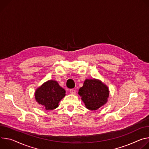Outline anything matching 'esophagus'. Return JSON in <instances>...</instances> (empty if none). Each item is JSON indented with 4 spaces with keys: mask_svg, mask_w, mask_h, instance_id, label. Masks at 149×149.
<instances>
[{
    "mask_svg": "<svg viewBox=\"0 0 149 149\" xmlns=\"http://www.w3.org/2000/svg\"><path fill=\"white\" fill-rule=\"evenodd\" d=\"M76 92V91L75 89H70V92L72 94H75Z\"/></svg>",
    "mask_w": 149,
    "mask_h": 149,
    "instance_id": "34e87169",
    "label": "esophagus"
}]
</instances>
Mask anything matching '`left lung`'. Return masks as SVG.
Wrapping results in <instances>:
<instances>
[{"label":"left lung","instance_id":"left-lung-1","mask_svg":"<svg viewBox=\"0 0 149 149\" xmlns=\"http://www.w3.org/2000/svg\"><path fill=\"white\" fill-rule=\"evenodd\" d=\"M78 93L81 97V100L86 107L95 111L107 102L109 90L100 80L86 79L84 81V86L79 89Z\"/></svg>","mask_w":149,"mask_h":149}]
</instances>
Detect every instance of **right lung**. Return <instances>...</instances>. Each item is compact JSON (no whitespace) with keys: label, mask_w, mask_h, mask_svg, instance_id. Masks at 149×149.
<instances>
[{"label":"right lung","mask_w":149,"mask_h":149,"mask_svg":"<svg viewBox=\"0 0 149 149\" xmlns=\"http://www.w3.org/2000/svg\"><path fill=\"white\" fill-rule=\"evenodd\" d=\"M65 90L54 80H48L38 88L35 93L37 102L46 110H52L58 106V103L65 95Z\"/></svg>","instance_id":"obj_1"}]
</instances>
